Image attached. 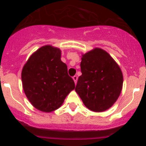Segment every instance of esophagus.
<instances>
[{"mask_svg": "<svg viewBox=\"0 0 146 146\" xmlns=\"http://www.w3.org/2000/svg\"><path fill=\"white\" fill-rule=\"evenodd\" d=\"M77 79H78V77H77V75H74V77H73V80H74V83L77 84Z\"/></svg>", "mask_w": 146, "mask_h": 146, "instance_id": "1", "label": "esophagus"}]
</instances>
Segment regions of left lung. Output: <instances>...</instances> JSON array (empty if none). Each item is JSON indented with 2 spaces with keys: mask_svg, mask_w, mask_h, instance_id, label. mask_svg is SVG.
<instances>
[{
  "mask_svg": "<svg viewBox=\"0 0 146 146\" xmlns=\"http://www.w3.org/2000/svg\"><path fill=\"white\" fill-rule=\"evenodd\" d=\"M75 91L90 110L101 112L113 106L121 93V69L109 53L96 48L82 55Z\"/></svg>",
  "mask_w": 146,
  "mask_h": 146,
  "instance_id": "1",
  "label": "left lung"
}]
</instances>
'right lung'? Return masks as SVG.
<instances>
[{"instance_id": "right-lung-1", "label": "right lung", "mask_w": 146, "mask_h": 146, "mask_svg": "<svg viewBox=\"0 0 146 146\" xmlns=\"http://www.w3.org/2000/svg\"><path fill=\"white\" fill-rule=\"evenodd\" d=\"M61 50L45 45L29 58L21 72V81L32 105L43 112L58 109L75 88L68 74L67 66L61 60Z\"/></svg>"}]
</instances>
